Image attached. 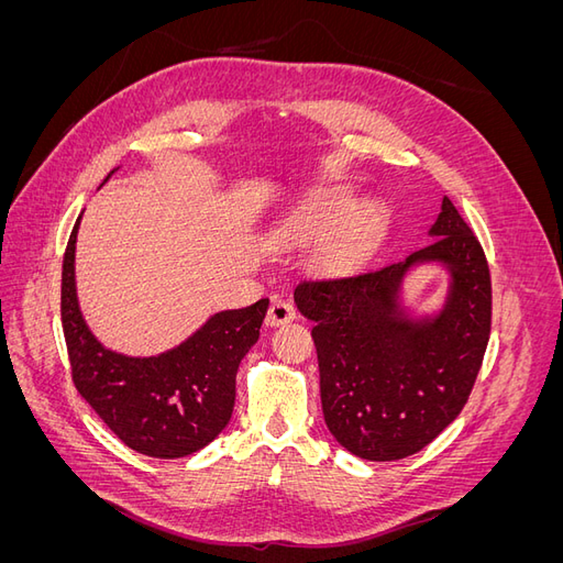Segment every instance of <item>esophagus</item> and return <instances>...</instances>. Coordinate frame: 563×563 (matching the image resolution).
<instances>
[{"mask_svg": "<svg viewBox=\"0 0 563 563\" xmlns=\"http://www.w3.org/2000/svg\"><path fill=\"white\" fill-rule=\"evenodd\" d=\"M296 319V308L288 300L284 298H275L269 305L267 310V317H265V323L267 327H279V323H286V321H294Z\"/></svg>", "mask_w": 563, "mask_h": 563, "instance_id": "esophagus-1", "label": "esophagus"}]
</instances>
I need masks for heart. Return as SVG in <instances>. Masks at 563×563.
<instances>
[{"mask_svg": "<svg viewBox=\"0 0 563 563\" xmlns=\"http://www.w3.org/2000/svg\"><path fill=\"white\" fill-rule=\"evenodd\" d=\"M378 228L380 211L373 201L352 203L345 190H321L277 220L269 236L279 249H298L329 229L312 253V263L321 275L340 277L362 263Z\"/></svg>", "mask_w": 563, "mask_h": 563, "instance_id": "b5f03b06", "label": "heart"}]
</instances>
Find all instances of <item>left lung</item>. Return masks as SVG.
Masks as SVG:
<instances>
[{"mask_svg": "<svg viewBox=\"0 0 563 563\" xmlns=\"http://www.w3.org/2000/svg\"><path fill=\"white\" fill-rule=\"evenodd\" d=\"M432 242L399 263L347 279L300 282L319 360L321 408L340 446L364 460H401L434 441L463 411L490 335V275L479 240L449 197ZM448 269L434 313L402 305L416 266Z\"/></svg>", "mask_w": 563, "mask_h": 563, "instance_id": "8db88e82", "label": "left lung"}]
</instances>
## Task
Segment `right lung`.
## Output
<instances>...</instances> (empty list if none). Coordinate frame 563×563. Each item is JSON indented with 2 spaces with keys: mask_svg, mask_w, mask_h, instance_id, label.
<instances>
[{
  "mask_svg": "<svg viewBox=\"0 0 563 563\" xmlns=\"http://www.w3.org/2000/svg\"><path fill=\"white\" fill-rule=\"evenodd\" d=\"M79 223L81 216L65 249L60 286L63 333L75 387L129 449L164 460L192 455L211 444L232 418L236 368L261 335L269 300L216 312L166 352L152 356L114 352L93 335L79 308L75 279Z\"/></svg>",
  "mask_w": 563,
  "mask_h": 563,
  "instance_id": "right-lung-1",
  "label": "right lung"
}]
</instances>
